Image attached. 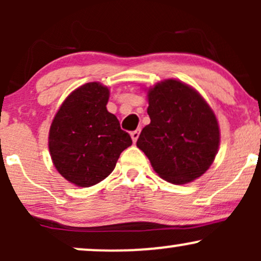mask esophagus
Listing matches in <instances>:
<instances>
[{
	"mask_svg": "<svg viewBox=\"0 0 261 261\" xmlns=\"http://www.w3.org/2000/svg\"><path fill=\"white\" fill-rule=\"evenodd\" d=\"M140 136V128H137V130H135L131 133V139H133V142L135 143L137 141V139H139Z\"/></svg>",
	"mask_w": 261,
	"mask_h": 261,
	"instance_id": "34e87169",
	"label": "esophagus"
}]
</instances>
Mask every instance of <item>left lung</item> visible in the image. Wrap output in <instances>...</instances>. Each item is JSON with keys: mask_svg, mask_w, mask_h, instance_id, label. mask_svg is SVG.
I'll return each instance as SVG.
<instances>
[{"mask_svg": "<svg viewBox=\"0 0 261 261\" xmlns=\"http://www.w3.org/2000/svg\"><path fill=\"white\" fill-rule=\"evenodd\" d=\"M151 122L141 131L137 147L164 180L185 184L210 168L220 146L216 115L199 92L178 80L148 89Z\"/></svg>", "mask_w": 261, "mask_h": 261, "instance_id": "obj_1", "label": "left lung"}]
</instances>
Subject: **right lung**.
<instances>
[{"label":"right lung","instance_id":"obj_1","mask_svg":"<svg viewBox=\"0 0 261 261\" xmlns=\"http://www.w3.org/2000/svg\"><path fill=\"white\" fill-rule=\"evenodd\" d=\"M109 89L99 82L79 87L61 104L49 131V151L66 180L88 188L106 179L133 145L118 118L107 110Z\"/></svg>","mask_w":261,"mask_h":261}]
</instances>
